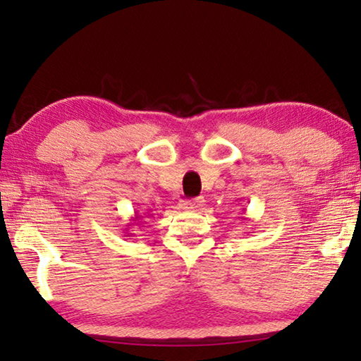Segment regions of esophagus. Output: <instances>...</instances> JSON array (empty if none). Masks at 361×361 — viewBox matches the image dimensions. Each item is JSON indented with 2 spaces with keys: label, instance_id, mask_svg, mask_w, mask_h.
Masks as SVG:
<instances>
[{
  "label": "esophagus",
  "instance_id": "obj_1",
  "mask_svg": "<svg viewBox=\"0 0 361 361\" xmlns=\"http://www.w3.org/2000/svg\"><path fill=\"white\" fill-rule=\"evenodd\" d=\"M204 204V199L202 197H196V199H186V201H181L180 207L183 211H197V209H201Z\"/></svg>",
  "mask_w": 361,
  "mask_h": 361
}]
</instances>
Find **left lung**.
I'll use <instances>...</instances> for the list:
<instances>
[{"label":"left lung","mask_w":361,"mask_h":361,"mask_svg":"<svg viewBox=\"0 0 361 361\" xmlns=\"http://www.w3.org/2000/svg\"><path fill=\"white\" fill-rule=\"evenodd\" d=\"M243 220H246V217H243Z\"/></svg>","instance_id":"1"}]
</instances>
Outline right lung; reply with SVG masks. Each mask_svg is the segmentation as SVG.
Here are the masks:
<instances>
[{"instance_id":"1","label":"right lung","mask_w":361,"mask_h":361,"mask_svg":"<svg viewBox=\"0 0 361 361\" xmlns=\"http://www.w3.org/2000/svg\"><path fill=\"white\" fill-rule=\"evenodd\" d=\"M141 219H142V215H139L137 212H134V217L131 219V222H133V225L134 224H136V225H141ZM129 225H131V224H128V227H129ZM126 235L125 236H133V233H129L128 232V230H126V232H125Z\"/></svg>"}]
</instances>
